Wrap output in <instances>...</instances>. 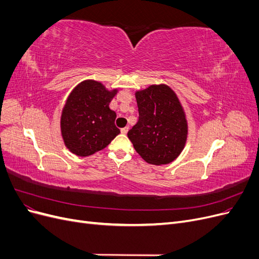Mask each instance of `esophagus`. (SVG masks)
<instances>
[{
  "label": "esophagus",
  "mask_w": 259,
  "mask_h": 259,
  "mask_svg": "<svg viewBox=\"0 0 259 259\" xmlns=\"http://www.w3.org/2000/svg\"><path fill=\"white\" fill-rule=\"evenodd\" d=\"M127 132H128V126H125V127L121 128V133H122V134H126Z\"/></svg>",
  "instance_id": "1"
}]
</instances>
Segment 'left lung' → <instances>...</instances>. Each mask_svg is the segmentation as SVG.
I'll return each mask as SVG.
<instances>
[{"mask_svg":"<svg viewBox=\"0 0 259 259\" xmlns=\"http://www.w3.org/2000/svg\"><path fill=\"white\" fill-rule=\"evenodd\" d=\"M138 122L127 136L136 152L153 165L173 162L185 147L188 125L176 94L165 84L135 94Z\"/></svg>","mask_w":259,"mask_h":259,"instance_id":"8db88e82","label":"left lung"}]
</instances>
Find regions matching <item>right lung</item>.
I'll list each match as a JSON object with an SVG mask.
<instances>
[{
	"label": "right lung",
	"instance_id": "right-lung-1",
	"mask_svg": "<svg viewBox=\"0 0 259 259\" xmlns=\"http://www.w3.org/2000/svg\"><path fill=\"white\" fill-rule=\"evenodd\" d=\"M117 93L108 91L96 81H83L70 94L62 109L60 127L66 147L79 156L103 150L120 130L114 125L116 114L109 104Z\"/></svg>",
	"mask_w": 259,
	"mask_h": 259
}]
</instances>
